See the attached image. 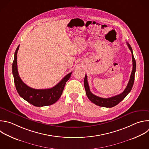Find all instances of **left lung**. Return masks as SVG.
<instances>
[{
    "mask_svg": "<svg viewBox=\"0 0 149 149\" xmlns=\"http://www.w3.org/2000/svg\"><path fill=\"white\" fill-rule=\"evenodd\" d=\"M127 46L130 50L132 53V64H133V69L130 75V79L124 91L122 92L121 93L117 95L116 96L108 97V98H103L99 97L97 96H96L93 95L90 91L89 86L88 83V80H87V75L85 74L84 81V87L86 91V94L87 97H88L89 100L94 104L102 107H105V108H112L113 107L116 105H117L118 104H119L123 99L127 95V94L130 92L133 84H134V74L136 72V60L134 58V56L133 54V51H132V48L130 46V45L127 42Z\"/></svg>",
    "mask_w": 149,
    "mask_h": 149,
    "instance_id": "left-lung-1",
    "label": "left lung"
}]
</instances>
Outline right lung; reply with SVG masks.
<instances>
[{
  "label": "right lung",
  "instance_id": "obj_1",
  "mask_svg": "<svg viewBox=\"0 0 149 149\" xmlns=\"http://www.w3.org/2000/svg\"><path fill=\"white\" fill-rule=\"evenodd\" d=\"M19 48V45L17 47L15 53L12 64V72L16 88L19 95L25 101L35 107L49 106L56 103L61 97L65 84L70 79L72 72L65 76L59 83L52 88L44 89L31 88L23 82L19 75L17 63Z\"/></svg>",
  "mask_w": 149,
  "mask_h": 149
}]
</instances>
